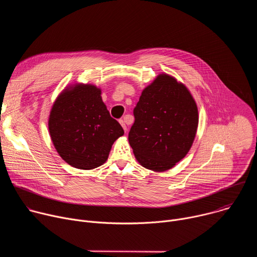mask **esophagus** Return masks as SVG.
Wrapping results in <instances>:
<instances>
[{"label":"esophagus","mask_w":257,"mask_h":257,"mask_svg":"<svg viewBox=\"0 0 257 257\" xmlns=\"http://www.w3.org/2000/svg\"><path fill=\"white\" fill-rule=\"evenodd\" d=\"M119 122H120V124L122 125V127H123L124 131L126 132V131H127V125H126V122H125V120H123V119H122V120H120Z\"/></svg>","instance_id":"obj_1"}]
</instances>
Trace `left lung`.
<instances>
[{"instance_id":"8db88e82","label":"left lung","mask_w":257,"mask_h":257,"mask_svg":"<svg viewBox=\"0 0 257 257\" xmlns=\"http://www.w3.org/2000/svg\"><path fill=\"white\" fill-rule=\"evenodd\" d=\"M133 114L128 139L142 167L164 172L185 158L197 131L198 111L184 84L160 74L143 89Z\"/></svg>"}]
</instances>
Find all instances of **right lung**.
<instances>
[{
	"label": "right lung",
	"instance_id": "1",
	"mask_svg": "<svg viewBox=\"0 0 257 257\" xmlns=\"http://www.w3.org/2000/svg\"><path fill=\"white\" fill-rule=\"evenodd\" d=\"M91 84L64 89L51 109L49 130L55 149L70 166L91 170L104 164L113 143L124 134Z\"/></svg>",
	"mask_w": 257,
	"mask_h": 257
}]
</instances>
